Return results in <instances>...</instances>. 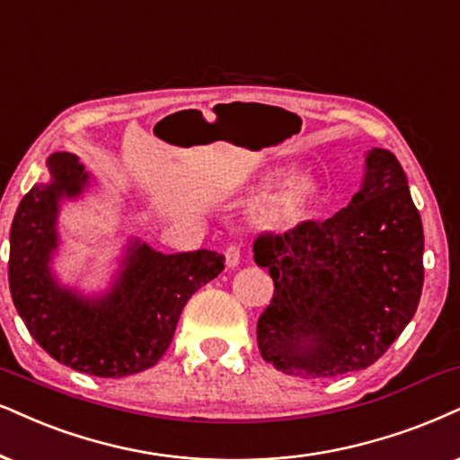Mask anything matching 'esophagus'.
<instances>
[{"label": "esophagus", "mask_w": 460, "mask_h": 460, "mask_svg": "<svg viewBox=\"0 0 460 460\" xmlns=\"http://www.w3.org/2000/svg\"><path fill=\"white\" fill-rule=\"evenodd\" d=\"M225 263L229 267L240 265V246L231 243V246L225 248Z\"/></svg>", "instance_id": "1"}]
</instances>
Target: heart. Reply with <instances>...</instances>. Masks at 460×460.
I'll return each instance as SVG.
<instances>
[{"label": "heart", "instance_id": "1", "mask_svg": "<svg viewBox=\"0 0 460 460\" xmlns=\"http://www.w3.org/2000/svg\"><path fill=\"white\" fill-rule=\"evenodd\" d=\"M307 199V189L305 187H293L284 190L278 197H273L270 212L276 220H295L304 214Z\"/></svg>", "mask_w": 460, "mask_h": 460}]
</instances>
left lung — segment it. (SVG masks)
<instances>
[{
	"mask_svg": "<svg viewBox=\"0 0 460 460\" xmlns=\"http://www.w3.org/2000/svg\"><path fill=\"white\" fill-rule=\"evenodd\" d=\"M252 250L273 280L257 344L284 374L324 380L369 367L420 301L422 220L391 150L367 155L350 206L282 235L261 234Z\"/></svg>",
	"mask_w": 460,
	"mask_h": 460,
	"instance_id": "left-lung-1",
	"label": "left lung"
}]
</instances>
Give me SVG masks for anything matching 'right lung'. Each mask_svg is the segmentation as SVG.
Instances as JSON below:
<instances>
[{
    "instance_id": "right-lung-1",
    "label": "right lung",
    "mask_w": 460,
    "mask_h": 460,
    "mask_svg": "<svg viewBox=\"0 0 460 460\" xmlns=\"http://www.w3.org/2000/svg\"><path fill=\"white\" fill-rule=\"evenodd\" d=\"M50 182L36 184L16 208L10 229L8 282L16 312L52 358L80 374L125 377L150 369L167 352L182 307L225 270L214 250L161 254L136 243L108 297L80 299L52 280L57 212L89 173L69 153L49 159Z\"/></svg>"
}]
</instances>
